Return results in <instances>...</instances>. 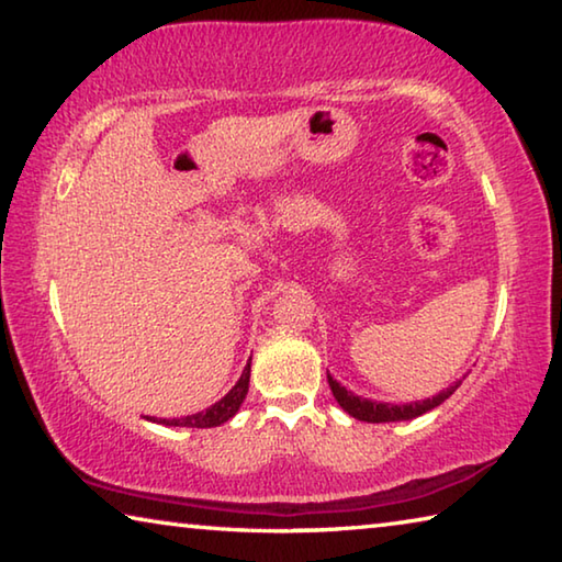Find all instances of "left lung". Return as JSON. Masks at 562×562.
I'll list each match as a JSON object with an SVG mask.
<instances>
[{
    "label": "left lung",
    "mask_w": 562,
    "mask_h": 562,
    "mask_svg": "<svg viewBox=\"0 0 562 562\" xmlns=\"http://www.w3.org/2000/svg\"><path fill=\"white\" fill-rule=\"evenodd\" d=\"M327 382L331 394H335L337 404L345 408L349 416L359 418V422H369V424H386V422H408V418H416L426 412H431L439 404H443L446 398H449L456 389L461 386V382H453L449 389H443L431 398H424V402H412V404H384V402H372V398H361L357 394L347 392L345 386H341L337 379H331L327 374Z\"/></svg>",
    "instance_id": "1"
}]
</instances>
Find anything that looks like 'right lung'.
I'll return each instance as SVG.
<instances>
[{
	"mask_svg": "<svg viewBox=\"0 0 562 562\" xmlns=\"http://www.w3.org/2000/svg\"><path fill=\"white\" fill-rule=\"evenodd\" d=\"M247 386H250V361H247V367L243 369L240 379H237V384L231 389V392H227L221 402L207 406L205 412L180 416V418H160V422L158 418H150V422H158L166 426H188V429H213V426H221L227 422V418H233L237 414V408H240V404L245 402Z\"/></svg>",
	"mask_w": 562,
	"mask_h": 562,
	"instance_id": "1",
	"label": "right lung"
}]
</instances>
